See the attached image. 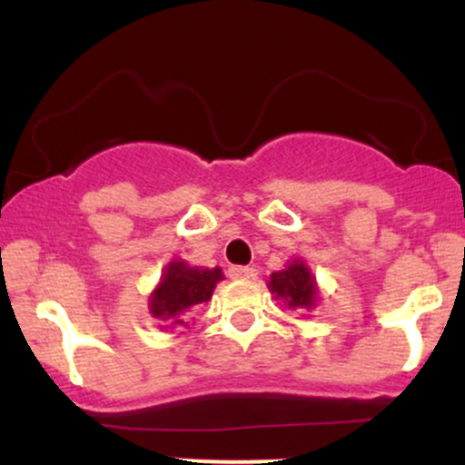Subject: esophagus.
Segmentation results:
<instances>
[{
    "label": "esophagus",
    "instance_id": "esophagus-1",
    "mask_svg": "<svg viewBox=\"0 0 465 465\" xmlns=\"http://www.w3.org/2000/svg\"><path fill=\"white\" fill-rule=\"evenodd\" d=\"M229 277L232 280H249V277H253V269H249V266H232Z\"/></svg>",
    "mask_w": 465,
    "mask_h": 465
}]
</instances>
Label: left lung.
Returning <instances> with one entry per match:
<instances>
[{
	"label": "left lung",
	"mask_w": 465,
	"mask_h": 465,
	"mask_svg": "<svg viewBox=\"0 0 465 465\" xmlns=\"http://www.w3.org/2000/svg\"><path fill=\"white\" fill-rule=\"evenodd\" d=\"M269 291L291 311H311L317 303V282L302 260H292L282 271L271 273Z\"/></svg>",
	"instance_id": "left-lung-1"
}]
</instances>
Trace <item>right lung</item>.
Listing matches in <instances>:
<instances>
[{"label":"right lung","instance_id":"1","mask_svg":"<svg viewBox=\"0 0 465 465\" xmlns=\"http://www.w3.org/2000/svg\"><path fill=\"white\" fill-rule=\"evenodd\" d=\"M223 280V271L190 266L188 262H170L163 269L162 282L153 291L148 308L154 319H159V328H177L188 325V317L194 308L212 300V292Z\"/></svg>","mask_w":465,"mask_h":465}]
</instances>
